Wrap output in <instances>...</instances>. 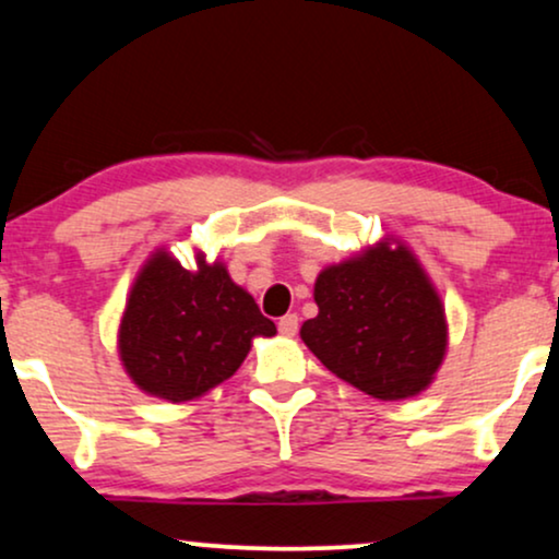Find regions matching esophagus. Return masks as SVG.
<instances>
[{"label":"esophagus","instance_id":"1","mask_svg":"<svg viewBox=\"0 0 559 559\" xmlns=\"http://www.w3.org/2000/svg\"><path fill=\"white\" fill-rule=\"evenodd\" d=\"M278 331L284 333V335H288V338H292V335H297V331H299V318L297 314H284V318L278 320Z\"/></svg>","mask_w":559,"mask_h":559}]
</instances>
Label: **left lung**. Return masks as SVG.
Segmentation results:
<instances>
[{
	"mask_svg": "<svg viewBox=\"0 0 559 559\" xmlns=\"http://www.w3.org/2000/svg\"><path fill=\"white\" fill-rule=\"evenodd\" d=\"M314 301L320 312L301 325V341L333 374L380 401L429 385L445 354V314L406 247L328 267Z\"/></svg>",
	"mask_w": 559,
	"mask_h": 559,
	"instance_id": "1",
	"label": "left lung"
}]
</instances>
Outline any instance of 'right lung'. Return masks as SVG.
Segmentation results:
<instances>
[{
    "instance_id": "1",
    "label": "right lung",
    "mask_w": 559,
    "mask_h": 559,
    "mask_svg": "<svg viewBox=\"0 0 559 559\" xmlns=\"http://www.w3.org/2000/svg\"><path fill=\"white\" fill-rule=\"evenodd\" d=\"M275 325L224 265L190 273L158 252L134 281L119 328V354L145 393L190 401L237 372L254 335Z\"/></svg>"
}]
</instances>
